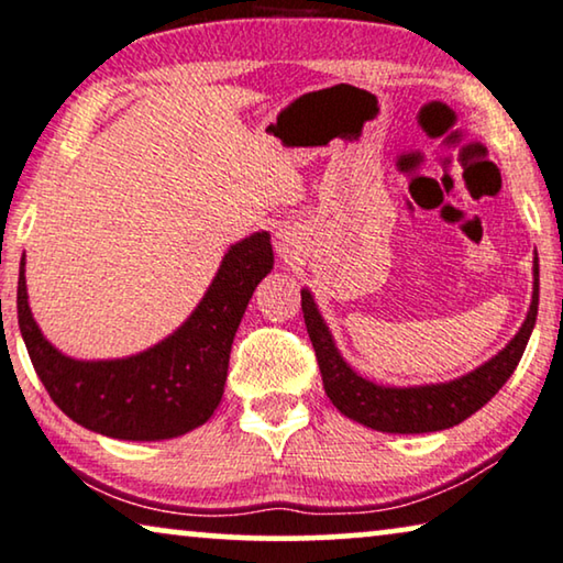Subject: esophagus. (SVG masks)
<instances>
[{
	"label": "esophagus",
	"instance_id": "obj_1",
	"mask_svg": "<svg viewBox=\"0 0 563 563\" xmlns=\"http://www.w3.org/2000/svg\"><path fill=\"white\" fill-rule=\"evenodd\" d=\"M287 246H289V241L282 239V241H279V251H287Z\"/></svg>",
	"mask_w": 563,
	"mask_h": 563
}]
</instances>
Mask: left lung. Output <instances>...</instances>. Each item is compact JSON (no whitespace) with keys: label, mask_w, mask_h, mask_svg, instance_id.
Returning a JSON list of instances; mask_svg holds the SVG:
<instances>
[{"label":"left lung","mask_w":563,"mask_h":563,"mask_svg":"<svg viewBox=\"0 0 563 563\" xmlns=\"http://www.w3.org/2000/svg\"><path fill=\"white\" fill-rule=\"evenodd\" d=\"M533 301L523 328L493 361H487L477 371L457 380L417 388L376 386V383L353 373V368L340 357L330 330L324 328L322 317L317 312L312 295L305 289L301 291V312H305V324L330 401L347 419L376 431H390V434H423V431L450 429L454 423L472 417L498 394L505 380L512 376L520 357H523L528 338H531L536 324V314H539V258L533 264Z\"/></svg>","instance_id":"left-lung-1"}]
</instances>
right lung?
Wrapping results in <instances>:
<instances>
[{
	"mask_svg": "<svg viewBox=\"0 0 563 563\" xmlns=\"http://www.w3.org/2000/svg\"><path fill=\"white\" fill-rule=\"evenodd\" d=\"M272 266L268 233L243 239L228 251L208 295L175 335L140 355L99 363L65 357L43 338L20 268V332L45 390L80 427L134 442L173 439L206 423L221 404L235 330Z\"/></svg>",
	"mask_w": 563,
	"mask_h": 563,
	"instance_id": "obj_1",
	"label": "right lung"
}]
</instances>
